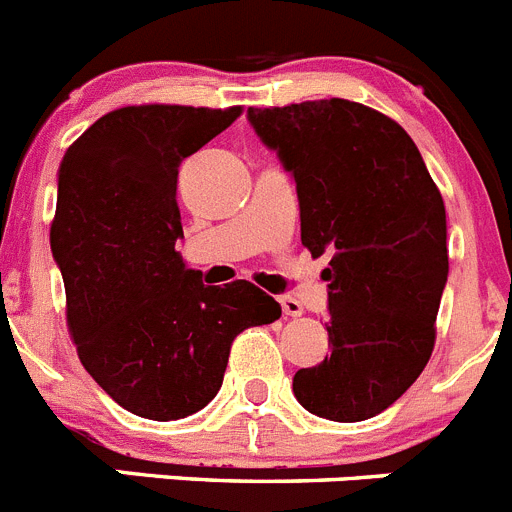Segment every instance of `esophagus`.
Masks as SVG:
<instances>
[{
	"label": "esophagus",
	"instance_id": "esophagus-1",
	"mask_svg": "<svg viewBox=\"0 0 512 512\" xmlns=\"http://www.w3.org/2000/svg\"><path fill=\"white\" fill-rule=\"evenodd\" d=\"M279 305H282V312L284 315H289V318H300L302 315V302L295 300V297H279Z\"/></svg>",
	"mask_w": 512,
	"mask_h": 512
}]
</instances>
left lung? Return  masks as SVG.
I'll use <instances>...</instances> for the list:
<instances>
[{
  "label": "left lung",
  "instance_id": "left-lung-1",
  "mask_svg": "<svg viewBox=\"0 0 512 512\" xmlns=\"http://www.w3.org/2000/svg\"><path fill=\"white\" fill-rule=\"evenodd\" d=\"M248 122L295 176L302 246L330 253V356L295 374L297 402L338 423L374 418L433 354L449 277L441 192L413 138L359 102L251 107Z\"/></svg>",
  "mask_w": 512,
  "mask_h": 512
}]
</instances>
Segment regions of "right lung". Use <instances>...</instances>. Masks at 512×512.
I'll use <instances>...</instances> for the list:
<instances>
[{
  "label": "right lung",
  "mask_w": 512,
  "mask_h": 512,
  "mask_svg": "<svg viewBox=\"0 0 512 512\" xmlns=\"http://www.w3.org/2000/svg\"><path fill=\"white\" fill-rule=\"evenodd\" d=\"M241 112L120 107L84 130L58 169L51 251L69 333L94 382L140 418L179 420L205 408L233 338L282 315L246 279L205 287L176 251L179 166Z\"/></svg>",
  "instance_id": "1"
}]
</instances>
